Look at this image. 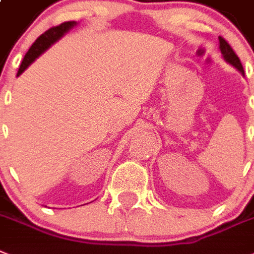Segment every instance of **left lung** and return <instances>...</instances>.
I'll return each mask as SVG.
<instances>
[{
    "mask_svg": "<svg viewBox=\"0 0 254 254\" xmlns=\"http://www.w3.org/2000/svg\"><path fill=\"white\" fill-rule=\"evenodd\" d=\"M219 49H220V53H222V57L224 59V61L230 65L235 67L236 70H239L243 75H244V69H243V65L240 63V59H239L236 53L232 51V48L230 47L227 41L224 40L223 38H220L219 36Z\"/></svg>",
    "mask_w": 254,
    "mask_h": 254,
    "instance_id": "1",
    "label": "left lung"
}]
</instances>
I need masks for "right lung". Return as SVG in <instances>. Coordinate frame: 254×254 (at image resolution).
Segmentation results:
<instances>
[{
    "label": "right lung",
    "mask_w": 254,
    "mask_h": 254,
    "mask_svg": "<svg viewBox=\"0 0 254 254\" xmlns=\"http://www.w3.org/2000/svg\"><path fill=\"white\" fill-rule=\"evenodd\" d=\"M77 24L78 23L75 20L65 22V23H61L60 26L49 28L48 31H45L44 34L40 35V36L36 39V41H35L34 44L31 45V48L28 49V52L24 56V59L23 61H22V64H20V67L19 70H18L16 77H19L20 74L23 73L24 70L30 66L35 60L38 59L39 56L43 55V53H44L48 48H51L55 43H57L60 39L64 38V36H65L71 28H74V27L77 26Z\"/></svg>",
    "instance_id": "add662e5"
}]
</instances>
